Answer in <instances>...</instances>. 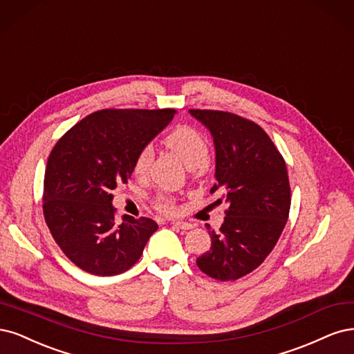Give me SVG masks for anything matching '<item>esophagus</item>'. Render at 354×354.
<instances>
[{"label":"esophagus","instance_id":"34e87169","mask_svg":"<svg viewBox=\"0 0 354 354\" xmlns=\"http://www.w3.org/2000/svg\"><path fill=\"white\" fill-rule=\"evenodd\" d=\"M172 225H174V226H178L179 230H182V231H188V230H191V227H192V225H191V223H188V222H182V221H174V222H172Z\"/></svg>","mask_w":354,"mask_h":354}]
</instances>
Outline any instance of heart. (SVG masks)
Returning a JSON list of instances; mask_svg holds the SVG:
<instances>
[{"mask_svg": "<svg viewBox=\"0 0 354 354\" xmlns=\"http://www.w3.org/2000/svg\"><path fill=\"white\" fill-rule=\"evenodd\" d=\"M165 145L167 150L172 151L184 166L189 170L200 169L207 163L209 148L204 136L189 127H179L170 132L165 138ZM153 163V151L151 147H142L135 157L133 162V172L136 176L144 178L147 176ZM157 206L163 212H174L175 203L170 197L158 198Z\"/></svg>", "mask_w": 354, "mask_h": 354, "instance_id": "b5f03b06", "label": "heart"}]
</instances>
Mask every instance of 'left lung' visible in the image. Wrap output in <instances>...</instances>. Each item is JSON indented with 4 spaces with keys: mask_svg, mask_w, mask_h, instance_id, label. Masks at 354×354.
<instances>
[{
    "mask_svg": "<svg viewBox=\"0 0 354 354\" xmlns=\"http://www.w3.org/2000/svg\"><path fill=\"white\" fill-rule=\"evenodd\" d=\"M189 115L212 135L216 184L210 192L230 206L219 232L207 225L212 247L197 266L214 279L235 281L263 263L288 221L287 166L259 124L226 111Z\"/></svg>",
    "mask_w": 354,
    "mask_h": 354,
    "instance_id": "obj_1",
    "label": "left lung"
}]
</instances>
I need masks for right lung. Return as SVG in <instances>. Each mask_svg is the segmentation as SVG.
I'll use <instances>...</instances> for the list:
<instances>
[{"mask_svg": "<svg viewBox=\"0 0 354 354\" xmlns=\"http://www.w3.org/2000/svg\"><path fill=\"white\" fill-rule=\"evenodd\" d=\"M176 111L101 110L67 131L48 157L44 216L55 243L73 263L97 277L127 272L158 225L123 214L115 219L113 189L127 184L133 162Z\"/></svg>", "mask_w": 354, "mask_h": 354, "instance_id": "right-lung-1", "label": "right lung"}]
</instances>
